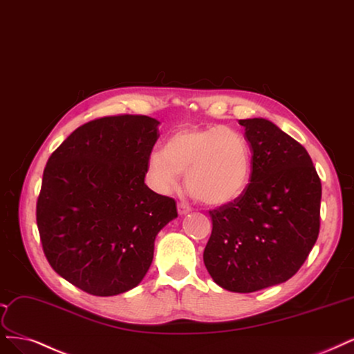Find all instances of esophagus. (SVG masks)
Listing matches in <instances>:
<instances>
[{
	"mask_svg": "<svg viewBox=\"0 0 354 354\" xmlns=\"http://www.w3.org/2000/svg\"><path fill=\"white\" fill-rule=\"evenodd\" d=\"M177 211H178V215H186L192 211V208L185 202H178L177 203Z\"/></svg>",
	"mask_w": 354,
	"mask_h": 354,
	"instance_id": "esophagus-1",
	"label": "esophagus"
}]
</instances>
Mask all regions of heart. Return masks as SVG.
<instances>
[{
    "label": "heart",
    "instance_id": "1",
    "mask_svg": "<svg viewBox=\"0 0 354 354\" xmlns=\"http://www.w3.org/2000/svg\"><path fill=\"white\" fill-rule=\"evenodd\" d=\"M149 176L155 189L168 194L180 186L206 205H224L246 189L252 174V149L241 133L221 126L174 131L162 151L152 152Z\"/></svg>",
    "mask_w": 354,
    "mask_h": 354
}]
</instances>
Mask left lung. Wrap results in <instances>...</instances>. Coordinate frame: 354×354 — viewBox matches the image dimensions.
I'll return each mask as SVG.
<instances>
[{"label": "left lung", "mask_w": 354, "mask_h": 354, "mask_svg": "<svg viewBox=\"0 0 354 354\" xmlns=\"http://www.w3.org/2000/svg\"><path fill=\"white\" fill-rule=\"evenodd\" d=\"M239 123L252 149L250 183L209 211L203 262L219 287L252 293L287 281L306 261L319 234L322 186L297 140L270 120Z\"/></svg>", "instance_id": "8db88e82"}]
</instances>
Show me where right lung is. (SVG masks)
I'll use <instances>...</instances> for the list:
<instances>
[{"label": "right lung", "mask_w": 354, "mask_h": 354, "mask_svg": "<svg viewBox=\"0 0 354 354\" xmlns=\"http://www.w3.org/2000/svg\"><path fill=\"white\" fill-rule=\"evenodd\" d=\"M158 126L148 115L96 118L46 162L36 202L42 249L58 275L89 295L136 287L156 234L177 216L173 198L145 185Z\"/></svg>", "instance_id": "add662e5"}]
</instances>
